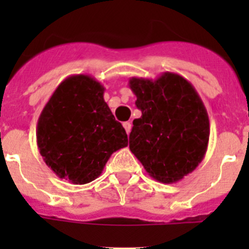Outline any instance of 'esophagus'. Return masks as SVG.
I'll return each mask as SVG.
<instances>
[{"mask_svg":"<svg viewBox=\"0 0 249 249\" xmlns=\"http://www.w3.org/2000/svg\"><path fill=\"white\" fill-rule=\"evenodd\" d=\"M123 127H124V129H126L127 135H129V132H131V127H132L131 123H129V122H124V123H123Z\"/></svg>","mask_w":249,"mask_h":249,"instance_id":"obj_1","label":"esophagus"}]
</instances>
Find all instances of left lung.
Segmentation results:
<instances>
[{
    "mask_svg": "<svg viewBox=\"0 0 249 249\" xmlns=\"http://www.w3.org/2000/svg\"><path fill=\"white\" fill-rule=\"evenodd\" d=\"M129 89L142 116L133 121L129 149L146 172L162 183L181 181L202 162L210 120L191 82L172 72L157 80L132 77Z\"/></svg>",
    "mask_w": 249,
    "mask_h": 249,
    "instance_id": "1",
    "label": "left lung"
}]
</instances>
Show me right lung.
I'll use <instances>...</instances> for the list:
<instances>
[{
    "mask_svg": "<svg viewBox=\"0 0 249 249\" xmlns=\"http://www.w3.org/2000/svg\"><path fill=\"white\" fill-rule=\"evenodd\" d=\"M93 77H67L51 96L37 122L39 153L56 176L73 184L100 177L113 152L128 144L124 128Z\"/></svg>",
    "mask_w": 249,
    "mask_h": 249,
    "instance_id": "right-lung-1",
    "label": "right lung"
}]
</instances>
